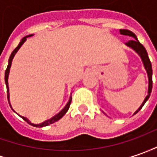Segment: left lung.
<instances>
[{
    "label": "left lung",
    "instance_id": "obj_1",
    "mask_svg": "<svg viewBox=\"0 0 157 157\" xmlns=\"http://www.w3.org/2000/svg\"><path fill=\"white\" fill-rule=\"evenodd\" d=\"M119 33H120V34H122V35H126V36H130V37L133 38V39L128 41L127 43H125V44L130 48H132V50H134L140 56L142 61H143L144 66V69L146 70V72H147V75H148V78H149L148 95L145 97V99H144V102L142 103V105H140V107L134 113V114H136V113H137L142 109V107L144 106V105L145 104V102L148 101V99L150 96L151 90H152V66H151V63H150V58L148 56V53L146 52L145 48L144 47V45L137 40V36L133 33L132 32L129 31V30L120 29L119 30Z\"/></svg>",
    "mask_w": 157,
    "mask_h": 157
}]
</instances>
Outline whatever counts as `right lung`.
I'll return each instance as SVG.
<instances>
[{
  "label": "right lung",
  "instance_id": "obj_1",
  "mask_svg": "<svg viewBox=\"0 0 157 157\" xmlns=\"http://www.w3.org/2000/svg\"><path fill=\"white\" fill-rule=\"evenodd\" d=\"M31 36H33V34H31V35H28V36H25L24 38L21 39V41L20 42V44H18V46L12 52L11 56L9 57V60H8V64H7V70L5 71V83H6V86H7V101H8V103H9V105H10V107L12 108V105L10 104V101H9V87H8V75H9V71H10V68H11V64H12V61L13 59V57L15 56V54L17 53V52L19 51V49L21 47V45L25 43V41L26 40V38H28V37H31ZM71 100H72V97L70 96V100L68 101V103L66 104L64 107H63V109L60 111L56 115H55L54 117H52V119H47V120H45V121H44L42 123H39V124H33L32 123L31 121H30L29 119H27V118H25L24 116H21L20 115V118H22V119L25 120V122H27V123L31 124V125H33V126H35V127H44V126H47L49 124H52L55 123L56 122L57 120H59L61 118H63V115L67 113V111L69 110L70 108V103H71ZM12 110H13L12 108Z\"/></svg>",
  "mask_w": 157,
  "mask_h": 157
}]
</instances>
